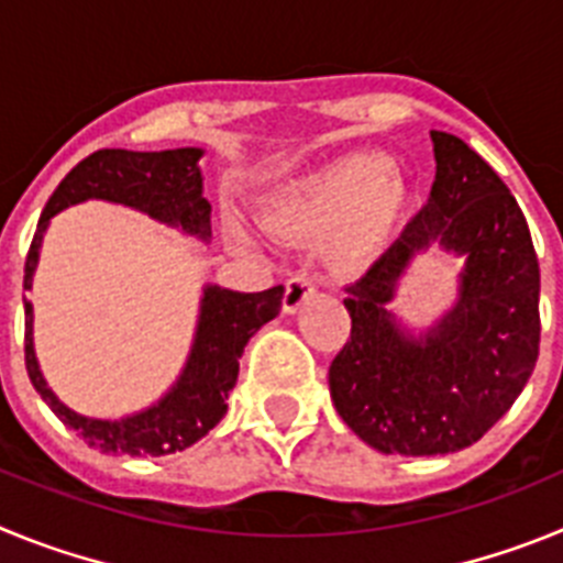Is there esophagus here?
I'll return each instance as SVG.
<instances>
[{
    "label": "esophagus",
    "instance_id": "esophagus-1",
    "mask_svg": "<svg viewBox=\"0 0 563 563\" xmlns=\"http://www.w3.org/2000/svg\"><path fill=\"white\" fill-rule=\"evenodd\" d=\"M316 290L312 285V276L307 271H298L296 276H290L285 282V298H282V305H285L287 312H296L298 307L305 305V298Z\"/></svg>",
    "mask_w": 563,
    "mask_h": 563
}]
</instances>
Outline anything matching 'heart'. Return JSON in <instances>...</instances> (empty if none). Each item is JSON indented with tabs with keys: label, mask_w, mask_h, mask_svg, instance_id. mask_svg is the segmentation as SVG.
Returning <instances> with one entry per match:
<instances>
[{
	"label": "heart",
	"mask_w": 563,
	"mask_h": 563,
	"mask_svg": "<svg viewBox=\"0 0 563 563\" xmlns=\"http://www.w3.org/2000/svg\"><path fill=\"white\" fill-rule=\"evenodd\" d=\"M406 211V186L383 154H350L298 180L273 206L271 228L292 239L335 236L346 267L380 253Z\"/></svg>",
	"instance_id": "obj_1"
}]
</instances>
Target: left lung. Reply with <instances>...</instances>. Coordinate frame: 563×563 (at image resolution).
I'll return each mask as SVG.
<instances>
[{
  "mask_svg": "<svg viewBox=\"0 0 563 563\" xmlns=\"http://www.w3.org/2000/svg\"><path fill=\"white\" fill-rule=\"evenodd\" d=\"M429 202L355 285L352 330L330 363L343 422L383 454L431 456L474 445L505 415L539 357V256L510 188L456 134L431 132ZM440 241L468 256L461 305L422 342L385 305L417 250Z\"/></svg>",
  "mask_w": 563,
  "mask_h": 563,
  "instance_id": "obj_1",
  "label": "left lung"
}]
</instances>
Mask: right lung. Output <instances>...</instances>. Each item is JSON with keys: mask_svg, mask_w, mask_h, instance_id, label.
I'll list each match as a JSON object with an SVG mask.
<instances>
[{"mask_svg": "<svg viewBox=\"0 0 563 563\" xmlns=\"http://www.w3.org/2000/svg\"><path fill=\"white\" fill-rule=\"evenodd\" d=\"M200 148H168V152H126V148H98L84 157L58 183L38 217L36 233L24 258V290H30L38 262V245L47 231L49 217L62 208L98 197L146 211L154 220L180 225L197 236H211V206L202 197V177L197 161ZM285 287L262 292H233L211 285L202 298V316L197 327L186 372L157 406L126 417V420H89L69 411L47 389L36 355H33V305L24 301V366L30 383L53 415L76 431L89 449L101 454L163 456L183 451L206 437L225 417L228 395L239 375V357L253 332L282 310Z\"/></svg>", "mask_w": 563, "mask_h": 563, "instance_id": "right-lung-1", "label": "right lung"}]
</instances>
